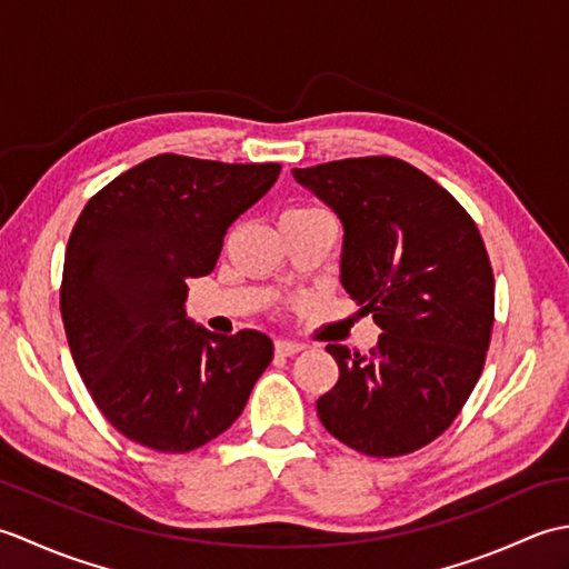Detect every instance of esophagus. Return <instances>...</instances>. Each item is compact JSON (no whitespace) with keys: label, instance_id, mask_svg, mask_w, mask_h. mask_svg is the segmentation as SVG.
Returning <instances> with one entry per match:
<instances>
[{"label":"esophagus","instance_id":"1","mask_svg":"<svg viewBox=\"0 0 569 569\" xmlns=\"http://www.w3.org/2000/svg\"><path fill=\"white\" fill-rule=\"evenodd\" d=\"M300 349H303V345H300V342L276 340V355H281V357H293V355L300 352Z\"/></svg>","mask_w":569,"mask_h":569}]
</instances>
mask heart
Here are the masks:
<instances>
[{
	"mask_svg": "<svg viewBox=\"0 0 569 569\" xmlns=\"http://www.w3.org/2000/svg\"><path fill=\"white\" fill-rule=\"evenodd\" d=\"M312 212H322V210L312 208V204H300V208H291V210H286L283 214H312Z\"/></svg>",
	"mask_w": 569,
	"mask_h": 569,
	"instance_id": "obj_1",
	"label": "heart"
}]
</instances>
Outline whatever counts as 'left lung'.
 Here are the masks:
<instances>
[{"instance_id":"1","label":"left lung","mask_w":569,"mask_h":569,"mask_svg":"<svg viewBox=\"0 0 569 569\" xmlns=\"http://www.w3.org/2000/svg\"><path fill=\"white\" fill-rule=\"evenodd\" d=\"M345 227L342 286L381 328L369 355L328 345L340 367L318 398L325 430L369 457H401L452 426L485 369L493 271L450 192L393 156L293 168Z\"/></svg>"}]
</instances>
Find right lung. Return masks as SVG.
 Returning <instances> with one entry per match:
<instances>
[{
  "label": "right lung",
  "mask_w": 569,
  "mask_h": 569,
  "mask_svg": "<svg viewBox=\"0 0 569 569\" xmlns=\"http://www.w3.org/2000/svg\"><path fill=\"white\" fill-rule=\"evenodd\" d=\"M278 163L161 153L117 176L72 227L60 316L94 406L124 438L183 455L222 435L269 367L263 332L214 335L186 318V278L208 276L229 224Z\"/></svg>",
  "instance_id": "right-lung-1"
}]
</instances>
